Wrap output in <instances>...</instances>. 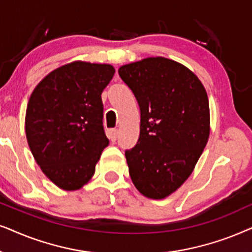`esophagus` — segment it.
<instances>
[{"label":"esophagus","mask_w":252,"mask_h":252,"mask_svg":"<svg viewBox=\"0 0 252 252\" xmlns=\"http://www.w3.org/2000/svg\"><path fill=\"white\" fill-rule=\"evenodd\" d=\"M108 137L112 142H115L117 138V130L116 129H112L108 131Z\"/></svg>","instance_id":"1"}]
</instances>
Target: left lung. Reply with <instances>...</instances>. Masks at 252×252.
<instances>
[{"instance_id":"1","label":"left lung","mask_w":252,"mask_h":252,"mask_svg":"<svg viewBox=\"0 0 252 252\" xmlns=\"http://www.w3.org/2000/svg\"><path fill=\"white\" fill-rule=\"evenodd\" d=\"M119 75L140 108L138 142L126 151L132 183L143 196L163 199L193 172L210 136V106L198 77L157 56L124 64Z\"/></svg>"}]
</instances>
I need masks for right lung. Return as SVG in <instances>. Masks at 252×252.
<instances>
[{
    "label": "right lung",
    "instance_id": "right-lung-1",
    "mask_svg": "<svg viewBox=\"0 0 252 252\" xmlns=\"http://www.w3.org/2000/svg\"><path fill=\"white\" fill-rule=\"evenodd\" d=\"M114 73L110 64L73 61L49 72L30 96V150L42 173L63 190L85 186L108 146L101 93Z\"/></svg>",
    "mask_w": 252,
    "mask_h": 252
}]
</instances>
